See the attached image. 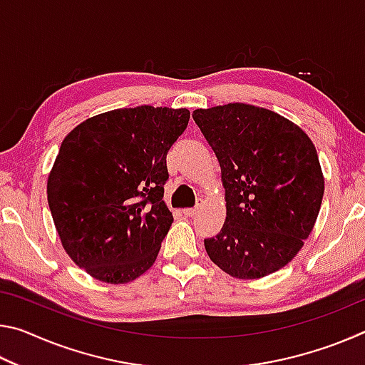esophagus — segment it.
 <instances>
[{"instance_id":"34e87169","label":"esophagus","mask_w":365,"mask_h":365,"mask_svg":"<svg viewBox=\"0 0 365 365\" xmlns=\"http://www.w3.org/2000/svg\"><path fill=\"white\" fill-rule=\"evenodd\" d=\"M197 214V207H190V209H183V215L185 217H193V215Z\"/></svg>"}]
</instances>
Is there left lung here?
<instances>
[{
	"label": "left lung",
	"mask_w": 365,
	"mask_h": 365,
	"mask_svg": "<svg viewBox=\"0 0 365 365\" xmlns=\"http://www.w3.org/2000/svg\"><path fill=\"white\" fill-rule=\"evenodd\" d=\"M220 164L227 217L205 240L225 274L255 280L292 261L316 225L324 174L307 133L274 110L245 103L196 109Z\"/></svg>",
	"instance_id": "obj_1"
}]
</instances>
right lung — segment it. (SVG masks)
I'll list each match as a JSON object with an SVG mask.
<instances>
[{"instance_id": "1", "label": "right lung", "mask_w": 365, "mask_h": 365, "mask_svg": "<svg viewBox=\"0 0 365 365\" xmlns=\"http://www.w3.org/2000/svg\"><path fill=\"white\" fill-rule=\"evenodd\" d=\"M190 120L188 109L108 110L67 133L46 195L67 255L93 279L119 285L156 261L174 222L163 201L165 156Z\"/></svg>"}]
</instances>
